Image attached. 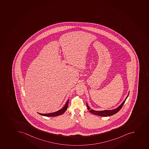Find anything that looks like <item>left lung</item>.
Here are the masks:
<instances>
[{
    "label": "left lung",
    "instance_id": "obj_1",
    "mask_svg": "<svg viewBox=\"0 0 149 149\" xmlns=\"http://www.w3.org/2000/svg\"><path fill=\"white\" fill-rule=\"evenodd\" d=\"M130 94V91L128 92V95L127 96V97L125 98V100H124V102L121 103L118 107L112 110H104L102 111H95V110H92L88 105V103H86V106L88 111L90 113H91L92 114H95L97 116H103V117H107V116H113L114 114H116V113H118L120 110H121V108H122L123 106L124 105V103L125 102V100H127V98L128 97Z\"/></svg>",
    "mask_w": 149,
    "mask_h": 149
}]
</instances>
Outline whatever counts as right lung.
I'll list each match as a JSON object with an SVG mask.
<instances>
[{"mask_svg": "<svg viewBox=\"0 0 149 149\" xmlns=\"http://www.w3.org/2000/svg\"><path fill=\"white\" fill-rule=\"evenodd\" d=\"M69 100V99H68L67 102H66L64 106V107L62 108L61 109H60V110L58 111L53 112V113H38V114L41 115V116H47V117H53V116H60V115H61V114H63V113H65V111L67 110L68 106Z\"/></svg>", "mask_w": 149, "mask_h": 149, "instance_id": "add662e5", "label": "right lung"}]
</instances>
